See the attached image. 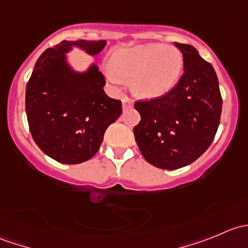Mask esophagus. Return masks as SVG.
<instances>
[{"label": "esophagus", "mask_w": 248, "mask_h": 248, "mask_svg": "<svg viewBox=\"0 0 248 248\" xmlns=\"http://www.w3.org/2000/svg\"><path fill=\"white\" fill-rule=\"evenodd\" d=\"M133 106H134L133 101H132V99H129L128 97H124V98H122V109H124V111L131 109Z\"/></svg>", "instance_id": "1"}]
</instances>
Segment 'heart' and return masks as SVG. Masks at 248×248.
Wrapping results in <instances>:
<instances>
[{
  "label": "heart",
  "instance_id": "1",
  "mask_svg": "<svg viewBox=\"0 0 248 248\" xmlns=\"http://www.w3.org/2000/svg\"><path fill=\"white\" fill-rule=\"evenodd\" d=\"M184 69V56L176 47L158 43L117 47L110 54L107 79L121 85L129 79L131 91L142 99H155L171 91Z\"/></svg>",
  "mask_w": 248,
  "mask_h": 248
}]
</instances>
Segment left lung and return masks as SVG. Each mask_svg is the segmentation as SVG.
I'll use <instances>...</instances> for the list:
<instances>
[{
	"label": "left lung",
	"mask_w": 248,
	"mask_h": 248,
	"mask_svg": "<svg viewBox=\"0 0 248 248\" xmlns=\"http://www.w3.org/2000/svg\"><path fill=\"white\" fill-rule=\"evenodd\" d=\"M174 44L184 56L181 79L163 97L134 104L141 116L133 129L140 152L150 164L167 170L188 166L206 151L222 111L214 67L196 47Z\"/></svg>",
	"instance_id": "8db88e82"
}]
</instances>
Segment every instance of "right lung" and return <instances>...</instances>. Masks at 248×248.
<instances>
[{"instance_id":"right-lung-1","label":"right lung","mask_w":248,"mask_h":248,"mask_svg":"<svg viewBox=\"0 0 248 248\" xmlns=\"http://www.w3.org/2000/svg\"><path fill=\"white\" fill-rule=\"evenodd\" d=\"M107 42L63 41L39 56L26 86V115L39 149L55 161L78 164L93 157L104 133L122 114L121 102L104 92L96 63L77 71L68 52L80 49L96 56Z\"/></svg>"}]
</instances>
